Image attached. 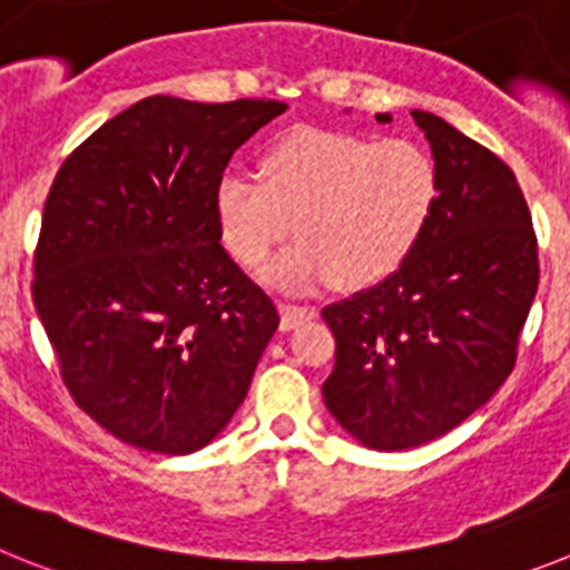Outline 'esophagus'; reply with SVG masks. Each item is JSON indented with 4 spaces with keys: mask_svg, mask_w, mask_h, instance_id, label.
<instances>
[{
    "mask_svg": "<svg viewBox=\"0 0 570 570\" xmlns=\"http://www.w3.org/2000/svg\"><path fill=\"white\" fill-rule=\"evenodd\" d=\"M281 330H295L297 323L312 321L315 317V309L312 306H301V304H281Z\"/></svg>",
    "mask_w": 570,
    "mask_h": 570,
    "instance_id": "34e87169",
    "label": "esophagus"
}]
</instances>
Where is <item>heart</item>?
<instances>
[{
    "mask_svg": "<svg viewBox=\"0 0 570 570\" xmlns=\"http://www.w3.org/2000/svg\"><path fill=\"white\" fill-rule=\"evenodd\" d=\"M261 181L224 176L215 222L244 266L264 264L295 229L301 240L266 266L281 289L332 278L363 289L406 264L440 204L438 161L412 138L297 127L269 145Z\"/></svg>",
    "mask_w": 570,
    "mask_h": 570,
    "instance_id": "heart-1",
    "label": "heart"
}]
</instances>
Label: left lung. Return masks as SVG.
<instances>
[{"label":"left lung","mask_w":570,"mask_h":570,"mask_svg":"<svg viewBox=\"0 0 570 570\" xmlns=\"http://www.w3.org/2000/svg\"><path fill=\"white\" fill-rule=\"evenodd\" d=\"M412 119L438 161V213L400 269L323 306L335 335L326 409L381 451L429 443L489 403L514 368L540 284L534 224L509 164L440 116Z\"/></svg>","instance_id":"left-lung-1"}]
</instances>
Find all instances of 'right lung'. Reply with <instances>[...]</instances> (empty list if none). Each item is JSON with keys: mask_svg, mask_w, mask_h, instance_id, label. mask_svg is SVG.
Masks as SVG:
<instances>
[{"mask_svg": "<svg viewBox=\"0 0 570 570\" xmlns=\"http://www.w3.org/2000/svg\"><path fill=\"white\" fill-rule=\"evenodd\" d=\"M284 101L150 96L59 167L33 304L76 406L158 454H189L247 397L278 309L222 247L215 187Z\"/></svg>", "mask_w": 570, "mask_h": 570, "instance_id": "right-lung-1", "label": "right lung"}]
</instances>
